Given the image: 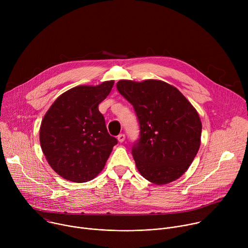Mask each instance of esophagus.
Here are the masks:
<instances>
[{
    "label": "esophagus",
    "instance_id": "34e87169",
    "mask_svg": "<svg viewBox=\"0 0 248 248\" xmlns=\"http://www.w3.org/2000/svg\"><path fill=\"white\" fill-rule=\"evenodd\" d=\"M124 139H125V135L124 134V133H121V134H119L118 135V140H119V142H124Z\"/></svg>",
    "mask_w": 248,
    "mask_h": 248
}]
</instances>
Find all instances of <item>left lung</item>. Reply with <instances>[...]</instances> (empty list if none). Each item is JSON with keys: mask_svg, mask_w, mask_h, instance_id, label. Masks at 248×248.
<instances>
[{"mask_svg": "<svg viewBox=\"0 0 248 248\" xmlns=\"http://www.w3.org/2000/svg\"><path fill=\"white\" fill-rule=\"evenodd\" d=\"M119 92L133 106L140 138L132 147L136 168L157 186L170 184L187 170L201 143L196 109L174 86L158 79H122Z\"/></svg>", "mask_w": 248, "mask_h": 248, "instance_id": "obj_1", "label": "left lung"}]
</instances>
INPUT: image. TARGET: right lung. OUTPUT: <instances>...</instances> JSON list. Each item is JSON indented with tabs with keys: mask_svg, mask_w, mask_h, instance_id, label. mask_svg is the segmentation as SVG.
<instances>
[{
	"mask_svg": "<svg viewBox=\"0 0 248 248\" xmlns=\"http://www.w3.org/2000/svg\"><path fill=\"white\" fill-rule=\"evenodd\" d=\"M114 83L74 87L60 95L45 114L40 145L48 164L62 179L74 183L93 180L118 143L98 109Z\"/></svg>",
	"mask_w": 248,
	"mask_h": 248,
	"instance_id": "obj_1",
	"label": "right lung"
}]
</instances>
